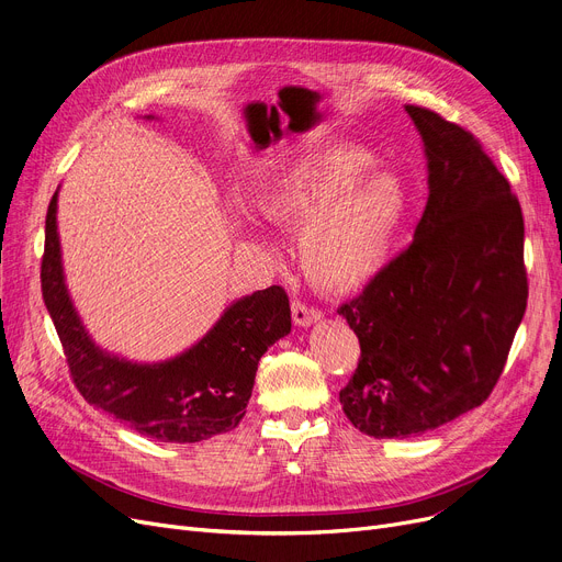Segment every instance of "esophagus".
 Segmentation results:
<instances>
[{"instance_id":"34e87169","label":"esophagus","mask_w":562,"mask_h":562,"mask_svg":"<svg viewBox=\"0 0 562 562\" xmlns=\"http://www.w3.org/2000/svg\"><path fill=\"white\" fill-rule=\"evenodd\" d=\"M291 316H294L296 326L307 328V326H312V324L322 319V312L316 307H310V305L301 303V301H294V303H291Z\"/></svg>"}]
</instances>
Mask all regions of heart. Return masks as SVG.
Returning a JSON list of instances; mask_svg holds the SVG:
<instances>
[{
	"label": "heart",
	"mask_w": 562,
	"mask_h": 562,
	"mask_svg": "<svg viewBox=\"0 0 562 562\" xmlns=\"http://www.w3.org/2000/svg\"><path fill=\"white\" fill-rule=\"evenodd\" d=\"M374 165V154L362 146H330L280 169L255 198L261 221L301 232V268L324 294L368 286L411 213L404 179Z\"/></svg>",
	"instance_id": "obj_1"
}]
</instances>
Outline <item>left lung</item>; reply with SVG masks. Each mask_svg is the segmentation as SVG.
Here are the masks:
<instances>
[{
	"label": "left lung",
	"instance_id": "left-lung-1",
	"mask_svg": "<svg viewBox=\"0 0 562 562\" xmlns=\"http://www.w3.org/2000/svg\"><path fill=\"white\" fill-rule=\"evenodd\" d=\"M427 156L429 198L411 246L341 303L360 360L339 404L356 429L408 438L480 406L524 319V215L482 144L406 105Z\"/></svg>",
	"mask_w": 562,
	"mask_h": 562
}]
</instances>
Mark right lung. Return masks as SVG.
Listing matches in <instances>:
<instances>
[{
	"label": "right lung",
	"mask_w": 562,
	"mask_h": 562,
	"mask_svg": "<svg viewBox=\"0 0 562 562\" xmlns=\"http://www.w3.org/2000/svg\"><path fill=\"white\" fill-rule=\"evenodd\" d=\"M41 289L80 395L162 443H198L234 429L246 416L259 358L291 330L286 291L273 284L232 303L198 345L172 360L139 364L101 351L64 282L57 192L45 215Z\"/></svg>",
	"instance_id": "add662e5"
}]
</instances>
